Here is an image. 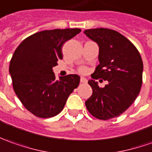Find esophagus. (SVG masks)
Instances as JSON below:
<instances>
[{"instance_id": "34e87169", "label": "esophagus", "mask_w": 152, "mask_h": 152, "mask_svg": "<svg viewBox=\"0 0 152 152\" xmlns=\"http://www.w3.org/2000/svg\"><path fill=\"white\" fill-rule=\"evenodd\" d=\"M80 82H82V83H86V82H87L86 78H85V77H80Z\"/></svg>"}]
</instances>
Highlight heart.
I'll list each match as a JSON object with an SVG mask.
<instances>
[{
	"label": "heart",
	"instance_id": "1",
	"mask_svg": "<svg viewBox=\"0 0 152 152\" xmlns=\"http://www.w3.org/2000/svg\"><path fill=\"white\" fill-rule=\"evenodd\" d=\"M81 72H86V70H85V69H81Z\"/></svg>",
	"mask_w": 152,
	"mask_h": 152
}]
</instances>
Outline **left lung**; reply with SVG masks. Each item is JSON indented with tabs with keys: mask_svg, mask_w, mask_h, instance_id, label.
Listing matches in <instances>:
<instances>
[{
	"mask_svg": "<svg viewBox=\"0 0 152 152\" xmlns=\"http://www.w3.org/2000/svg\"><path fill=\"white\" fill-rule=\"evenodd\" d=\"M84 34L99 46V65L91 75L93 79L108 81L101 88L89 80L92 95L86 101L91 115L109 120L122 114L140 93L143 62L136 46L119 32L106 28L85 30Z\"/></svg>",
	"mask_w": 152,
	"mask_h": 152,
	"instance_id": "8db88e82",
	"label": "left lung"
}]
</instances>
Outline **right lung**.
I'll return each instance as SVG.
<instances>
[{
  "label": "right lung",
  "mask_w": 152,
  "mask_h": 152,
  "mask_svg": "<svg viewBox=\"0 0 152 152\" xmlns=\"http://www.w3.org/2000/svg\"><path fill=\"white\" fill-rule=\"evenodd\" d=\"M80 31L78 28L42 31L26 38L15 50L9 67L13 88L33 115L48 118L59 114L78 86V75L56 80L52 68L62 59L63 44Z\"/></svg>",
  "instance_id": "1"
}]
</instances>
